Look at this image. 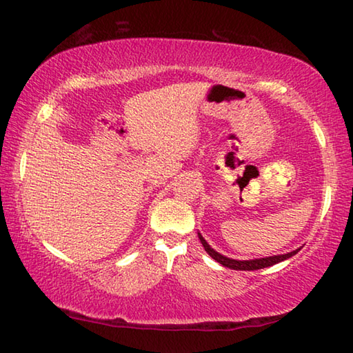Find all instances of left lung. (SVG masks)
Returning <instances> with one entry per match:
<instances>
[{"mask_svg": "<svg viewBox=\"0 0 353 353\" xmlns=\"http://www.w3.org/2000/svg\"><path fill=\"white\" fill-rule=\"evenodd\" d=\"M199 234V239L201 245L205 246V251L208 252L209 256H211L214 261H217L220 265H223L226 268H231V270H240V271H252V270H261V268H267L271 267V265H276L282 261H287V259L293 257L294 254H298L301 251V248L294 250L292 252H287V254H277V256H270V257H261V259H250V261H237V259H231V257H226L223 254H220V252L215 251L214 248H211V245H209L203 236L200 234V231L196 232Z\"/></svg>", "mask_w": 353, "mask_h": 353, "instance_id": "obj_1", "label": "left lung"}]
</instances>
